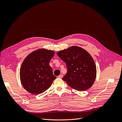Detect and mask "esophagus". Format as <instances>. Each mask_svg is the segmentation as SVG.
Segmentation results:
<instances>
[{"label":"esophagus","instance_id":"1","mask_svg":"<svg viewBox=\"0 0 122 122\" xmlns=\"http://www.w3.org/2000/svg\"><path fill=\"white\" fill-rule=\"evenodd\" d=\"M62 76H63V75H62V74H61V75H60L58 76V78H61L62 77Z\"/></svg>","mask_w":122,"mask_h":122}]
</instances>
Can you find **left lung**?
<instances>
[{"label": "left lung", "mask_w": 122, "mask_h": 122, "mask_svg": "<svg viewBox=\"0 0 122 122\" xmlns=\"http://www.w3.org/2000/svg\"><path fill=\"white\" fill-rule=\"evenodd\" d=\"M58 56L65 62L67 72L62 78L74 89L79 91L90 88L96 77L93 58L86 50L77 46L59 51Z\"/></svg>", "instance_id": "left-lung-1"}]
</instances>
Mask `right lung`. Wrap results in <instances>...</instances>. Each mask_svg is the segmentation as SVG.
Instances as JSON below:
<instances>
[{
	"instance_id": "obj_1",
	"label": "right lung",
	"mask_w": 122,
	"mask_h": 122,
	"mask_svg": "<svg viewBox=\"0 0 122 122\" xmlns=\"http://www.w3.org/2000/svg\"><path fill=\"white\" fill-rule=\"evenodd\" d=\"M54 54L53 51L39 49L29 54L24 60L20 76L23 87L29 93L34 95L43 93L56 78L49 66Z\"/></svg>"
}]
</instances>
